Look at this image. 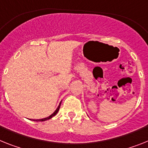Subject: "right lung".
<instances>
[{
  "instance_id": "obj_1",
  "label": "right lung",
  "mask_w": 148,
  "mask_h": 148,
  "mask_svg": "<svg viewBox=\"0 0 148 148\" xmlns=\"http://www.w3.org/2000/svg\"><path fill=\"white\" fill-rule=\"evenodd\" d=\"M60 104H61V103H60V105L58 106V107H57V109H56V110L54 111V112L53 113V114H51L50 116L47 117V118H45V119H33L32 121H47L48 120V119H51V118H53V117L54 116V115H56V113L58 112L59 110H60Z\"/></svg>"
}]
</instances>
